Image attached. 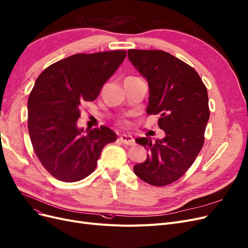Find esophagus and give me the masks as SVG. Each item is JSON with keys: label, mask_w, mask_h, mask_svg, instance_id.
<instances>
[{"label": "esophagus", "mask_w": 248, "mask_h": 248, "mask_svg": "<svg viewBox=\"0 0 248 248\" xmlns=\"http://www.w3.org/2000/svg\"><path fill=\"white\" fill-rule=\"evenodd\" d=\"M119 140H121V142L123 144L127 145V146H133L135 144L134 138L130 135H122L121 137H119Z\"/></svg>", "instance_id": "34e87169"}]
</instances>
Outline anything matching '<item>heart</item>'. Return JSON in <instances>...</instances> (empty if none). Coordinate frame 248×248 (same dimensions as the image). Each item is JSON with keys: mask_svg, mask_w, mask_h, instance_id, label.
<instances>
[{"mask_svg": "<svg viewBox=\"0 0 248 248\" xmlns=\"http://www.w3.org/2000/svg\"><path fill=\"white\" fill-rule=\"evenodd\" d=\"M121 124H126V122H125V121H122Z\"/></svg>", "mask_w": 248, "mask_h": 248, "instance_id": "1", "label": "heart"}]
</instances>
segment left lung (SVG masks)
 Returning a JSON list of instances; mask_svg holds the SVG:
<instances>
[{
    "mask_svg": "<svg viewBox=\"0 0 248 248\" xmlns=\"http://www.w3.org/2000/svg\"><path fill=\"white\" fill-rule=\"evenodd\" d=\"M127 57L149 86L148 114H159L158 126L166 133L152 143L136 142L149 152L134 172L153 186L179 180L195 161L204 143L209 118L207 90L194 68L160 50L127 51Z\"/></svg>",
    "mask_w": 248,
    "mask_h": 248,
    "instance_id": "8db88e82",
    "label": "left lung"
}]
</instances>
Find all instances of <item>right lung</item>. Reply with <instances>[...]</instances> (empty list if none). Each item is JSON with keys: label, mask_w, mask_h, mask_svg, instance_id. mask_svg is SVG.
Here are the masks:
<instances>
[{"label": "right lung", "mask_w": 248, "mask_h": 248, "mask_svg": "<svg viewBox=\"0 0 248 248\" xmlns=\"http://www.w3.org/2000/svg\"><path fill=\"white\" fill-rule=\"evenodd\" d=\"M126 51L76 54L53 63L36 78L29 97V133L43 167L62 182H77L97 167L101 151L116 140L102 125L78 129L79 106L94 101L116 71Z\"/></svg>", "instance_id": "add662e5"}]
</instances>
